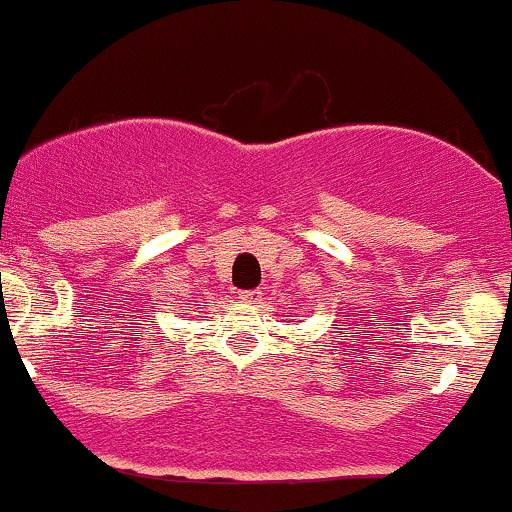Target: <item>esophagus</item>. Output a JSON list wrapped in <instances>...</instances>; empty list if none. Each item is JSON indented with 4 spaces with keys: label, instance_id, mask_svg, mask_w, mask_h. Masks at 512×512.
I'll return each instance as SVG.
<instances>
[{
    "label": "esophagus",
    "instance_id": "esophagus-1",
    "mask_svg": "<svg viewBox=\"0 0 512 512\" xmlns=\"http://www.w3.org/2000/svg\"><path fill=\"white\" fill-rule=\"evenodd\" d=\"M238 298L240 303H260L262 291H257V288H252V291H240Z\"/></svg>",
    "mask_w": 512,
    "mask_h": 512
}]
</instances>
